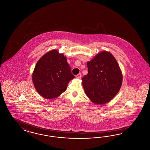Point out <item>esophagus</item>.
<instances>
[{
    "instance_id": "1",
    "label": "esophagus",
    "mask_w": 150,
    "mask_h": 150,
    "mask_svg": "<svg viewBox=\"0 0 150 150\" xmlns=\"http://www.w3.org/2000/svg\"><path fill=\"white\" fill-rule=\"evenodd\" d=\"M76 78H78V79H81V73L78 74L77 75H76Z\"/></svg>"
}]
</instances>
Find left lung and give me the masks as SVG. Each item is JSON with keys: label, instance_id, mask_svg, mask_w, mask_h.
Here are the masks:
<instances>
[{"label": "left lung", "instance_id": "obj_1", "mask_svg": "<svg viewBox=\"0 0 150 150\" xmlns=\"http://www.w3.org/2000/svg\"><path fill=\"white\" fill-rule=\"evenodd\" d=\"M87 66L88 74L82 78L86 95L93 103H107L118 93L122 83L117 62L105 51L98 54Z\"/></svg>", "mask_w": 150, "mask_h": 150}]
</instances>
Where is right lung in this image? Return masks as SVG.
<instances>
[{"label": "right lung", "mask_w": 150, "mask_h": 150, "mask_svg": "<svg viewBox=\"0 0 150 150\" xmlns=\"http://www.w3.org/2000/svg\"><path fill=\"white\" fill-rule=\"evenodd\" d=\"M67 58L56 50L47 52L39 60L33 74L36 91L47 99L56 98L64 93L74 78Z\"/></svg>", "instance_id": "1"}]
</instances>
